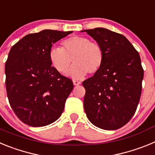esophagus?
<instances>
[{
  "instance_id": "esophagus-1",
  "label": "esophagus",
  "mask_w": 155,
  "mask_h": 155,
  "mask_svg": "<svg viewBox=\"0 0 155 155\" xmlns=\"http://www.w3.org/2000/svg\"><path fill=\"white\" fill-rule=\"evenodd\" d=\"M74 85H79L81 84L80 81H73Z\"/></svg>"
}]
</instances>
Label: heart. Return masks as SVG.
<instances>
[{
  "instance_id": "obj_1",
  "label": "heart",
  "mask_w": 155,
  "mask_h": 155,
  "mask_svg": "<svg viewBox=\"0 0 155 155\" xmlns=\"http://www.w3.org/2000/svg\"><path fill=\"white\" fill-rule=\"evenodd\" d=\"M62 45L63 49L53 46L49 53L50 63L58 72L68 71L72 61L74 64L67 75L74 80L84 78L87 72L94 74L99 71L104 61V52L98 43L76 35L65 39Z\"/></svg>"
}]
</instances>
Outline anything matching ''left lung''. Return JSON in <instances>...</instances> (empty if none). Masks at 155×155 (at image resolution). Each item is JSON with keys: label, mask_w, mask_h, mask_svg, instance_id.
<instances>
[{"label": "left lung", "mask_w": 155, "mask_h": 155, "mask_svg": "<svg viewBox=\"0 0 155 155\" xmlns=\"http://www.w3.org/2000/svg\"><path fill=\"white\" fill-rule=\"evenodd\" d=\"M87 32L102 46L104 61L94 76L84 81V109L93 125L114 130L127 124L136 112L143 78L139 53L124 35L107 28Z\"/></svg>", "instance_id": "left-lung-1"}]
</instances>
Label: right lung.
Instances as JSON below:
<instances>
[{"label": "right lung", "mask_w": 155, "mask_h": 155, "mask_svg": "<svg viewBox=\"0 0 155 155\" xmlns=\"http://www.w3.org/2000/svg\"><path fill=\"white\" fill-rule=\"evenodd\" d=\"M73 31L45 29L14 45L5 63L8 101L18 118L31 127H44L60 118L73 82L52 67L53 44Z\"/></svg>", "instance_id": "right-lung-1"}]
</instances>
